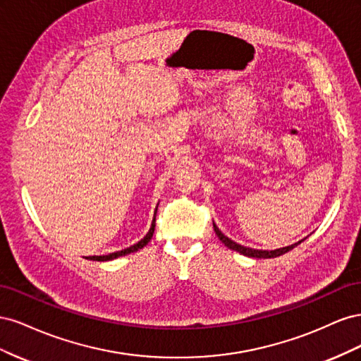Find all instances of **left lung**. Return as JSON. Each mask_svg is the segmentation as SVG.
Returning <instances> with one entry per match:
<instances>
[{"instance_id":"1","label":"left lung","mask_w":361,"mask_h":361,"mask_svg":"<svg viewBox=\"0 0 361 361\" xmlns=\"http://www.w3.org/2000/svg\"><path fill=\"white\" fill-rule=\"evenodd\" d=\"M214 224V231H215V233H216V236L220 238V241L226 245V247H228L231 250H235V251H238V253H241V255H244V256H248V257H257V259H269V257H277V256H281V255H285V253H288L289 250H292L293 247H297L300 243H297V244H293V245H289V247H283V248H279V250H271V251H267V250H253V248H247V247H243V245H239V244H236V243H233L232 239H228L227 236H224L223 233H221V231L220 228H218L216 226H215V223H212Z\"/></svg>"}]
</instances>
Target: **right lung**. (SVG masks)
<instances>
[{"label":"right lung","instance_id":"1","mask_svg":"<svg viewBox=\"0 0 361 361\" xmlns=\"http://www.w3.org/2000/svg\"><path fill=\"white\" fill-rule=\"evenodd\" d=\"M154 232H155V218H154V221H152V227H150V231L147 232V235L143 239H141V241H138L137 244L130 245V247H128V248H125L122 251H116V253H110V255H105V256H90L89 259L90 260H111V259H116L118 256H125V255H129V253H134V251L143 248L150 241L152 236H154Z\"/></svg>","mask_w":361,"mask_h":361}]
</instances>
